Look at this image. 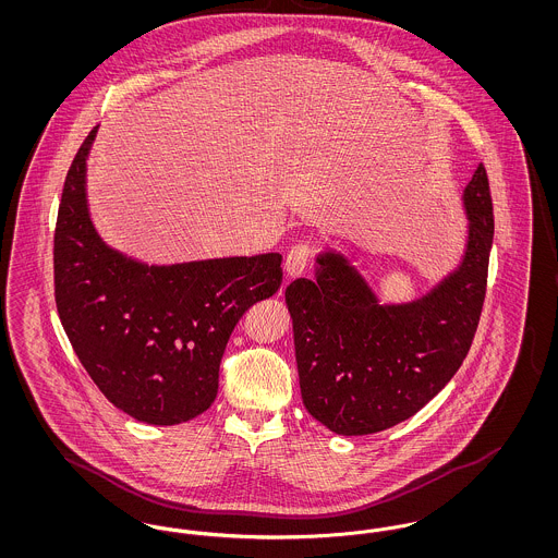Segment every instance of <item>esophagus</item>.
<instances>
[{
  "label": "esophagus",
  "mask_w": 558,
  "mask_h": 558,
  "mask_svg": "<svg viewBox=\"0 0 558 558\" xmlns=\"http://www.w3.org/2000/svg\"><path fill=\"white\" fill-rule=\"evenodd\" d=\"M307 259H310V244H305V242L294 244L291 251H289L287 259H284V276H287V280L299 278L305 271V267H307Z\"/></svg>",
  "instance_id": "esophagus-1"
}]
</instances>
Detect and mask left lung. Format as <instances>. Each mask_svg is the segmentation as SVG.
<instances>
[{
	"instance_id": "left-lung-1",
	"label": "left lung",
	"mask_w": 558,
	"mask_h": 558,
	"mask_svg": "<svg viewBox=\"0 0 558 558\" xmlns=\"http://www.w3.org/2000/svg\"><path fill=\"white\" fill-rule=\"evenodd\" d=\"M469 219L460 266L430 291L383 303L337 248L316 257L314 280L287 287L301 398L337 435H371L414 416L462 366L485 301L494 207L485 167L462 192Z\"/></svg>"
}]
</instances>
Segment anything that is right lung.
Wrapping results in <instances>:
<instances>
[{"label":"right lung","instance_id":"right-lung-1","mask_svg":"<svg viewBox=\"0 0 558 558\" xmlns=\"http://www.w3.org/2000/svg\"><path fill=\"white\" fill-rule=\"evenodd\" d=\"M94 128L73 160L53 234L56 307L105 398L146 425L211 408L219 362L242 314L282 282V255L150 266L108 246L87 205Z\"/></svg>","mask_w":558,"mask_h":558}]
</instances>
